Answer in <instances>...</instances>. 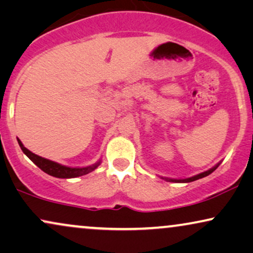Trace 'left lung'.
<instances>
[{
    "label": "left lung",
    "instance_id": "obj_1",
    "mask_svg": "<svg viewBox=\"0 0 253 253\" xmlns=\"http://www.w3.org/2000/svg\"><path fill=\"white\" fill-rule=\"evenodd\" d=\"M217 167H218V164H217V166H215L214 168H211V170L205 171V172H201L199 174H197V176H193V177H191V178H186V179H167V180L174 181V183H190V181H194V180H197V179H200V178H204V177L208 176V174H211L214 170H216Z\"/></svg>",
    "mask_w": 253,
    "mask_h": 253
}]
</instances>
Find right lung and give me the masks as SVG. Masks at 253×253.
Instances as JSON below:
<instances>
[{
	"label": "right lung",
	"instance_id": "1",
	"mask_svg": "<svg viewBox=\"0 0 253 253\" xmlns=\"http://www.w3.org/2000/svg\"><path fill=\"white\" fill-rule=\"evenodd\" d=\"M18 144H19V147H21V149L23 150V153H24L26 156H28L30 160H31L33 163H35L36 166L39 168V169H42L43 172L48 173L49 176H53L56 178H75V177L83 176V174L91 172V171L95 170L96 168L100 164V162H97V163L93 164V166L86 167V168L65 167V166H61V164L56 163V162L49 161V160H47V158L40 157V156H38V155L31 153V151H30L29 149H26V148L23 146L21 140H18Z\"/></svg>",
	"mask_w": 253,
	"mask_h": 253
}]
</instances>
